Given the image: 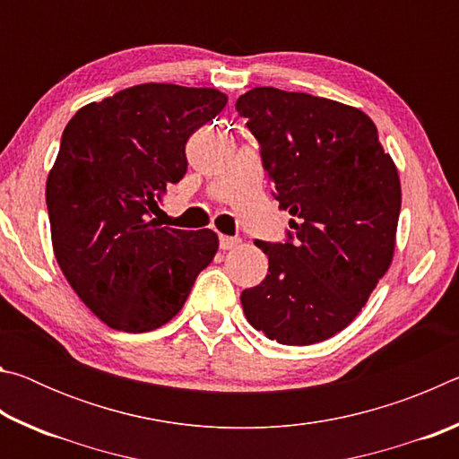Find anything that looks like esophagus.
Wrapping results in <instances>:
<instances>
[{
    "label": "esophagus",
    "mask_w": 459,
    "mask_h": 459,
    "mask_svg": "<svg viewBox=\"0 0 459 459\" xmlns=\"http://www.w3.org/2000/svg\"><path fill=\"white\" fill-rule=\"evenodd\" d=\"M219 243H221V248H222V251H230V248H237V247L240 245V238H237V237H224V235H221Z\"/></svg>",
    "instance_id": "obj_1"
}]
</instances>
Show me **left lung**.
<instances>
[{"label":"left lung","mask_w":459,"mask_h":459,"mask_svg":"<svg viewBox=\"0 0 459 459\" xmlns=\"http://www.w3.org/2000/svg\"><path fill=\"white\" fill-rule=\"evenodd\" d=\"M238 115L259 142L285 243L255 240L267 277L240 293L248 324L269 340L307 346L344 330L394 253L401 182L377 126L360 108L307 92L251 89Z\"/></svg>","instance_id":"8db88e82"}]
</instances>
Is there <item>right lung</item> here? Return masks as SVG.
<instances>
[{"instance_id":"right-lung-1","label":"right lung","mask_w":459,"mask_h":459,"mask_svg":"<svg viewBox=\"0 0 459 459\" xmlns=\"http://www.w3.org/2000/svg\"><path fill=\"white\" fill-rule=\"evenodd\" d=\"M216 89L145 82L76 111L46 182L52 247L76 295L121 332H150L180 312L219 251L211 229L152 219L180 182L186 142L227 105Z\"/></svg>"}]
</instances>
